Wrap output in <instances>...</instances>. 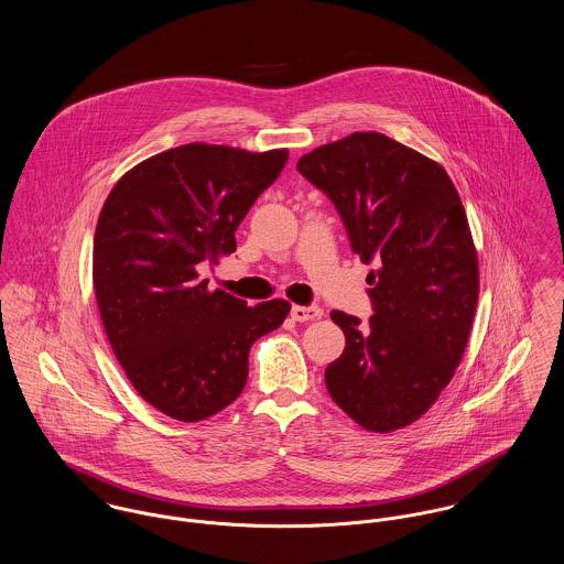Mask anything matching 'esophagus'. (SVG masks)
Here are the masks:
<instances>
[{"instance_id": "obj_1", "label": "esophagus", "mask_w": 564, "mask_h": 564, "mask_svg": "<svg viewBox=\"0 0 564 564\" xmlns=\"http://www.w3.org/2000/svg\"><path fill=\"white\" fill-rule=\"evenodd\" d=\"M291 317L295 322H315V319H322L323 311L319 306H293Z\"/></svg>"}]
</instances>
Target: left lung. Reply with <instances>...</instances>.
<instances>
[{"label":"left lung","mask_w":564,"mask_h":564,"mask_svg":"<svg viewBox=\"0 0 564 564\" xmlns=\"http://www.w3.org/2000/svg\"><path fill=\"white\" fill-rule=\"evenodd\" d=\"M336 206L369 273L373 315L332 311L345 349L325 387L358 425L393 432L438 400L463 360L480 293L460 195L438 162L380 132H354L297 162Z\"/></svg>","instance_id":"left-lung-1"}]
</instances>
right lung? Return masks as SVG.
<instances>
[{"label": "right lung", "mask_w": 564, "mask_h": 564, "mask_svg": "<svg viewBox=\"0 0 564 564\" xmlns=\"http://www.w3.org/2000/svg\"><path fill=\"white\" fill-rule=\"evenodd\" d=\"M289 150L245 152L188 143L139 162L104 202L93 286L110 347L137 393L195 423L241 395L251 345L291 304L247 306L199 280V267L237 249L235 232L275 182Z\"/></svg>", "instance_id": "1"}]
</instances>
